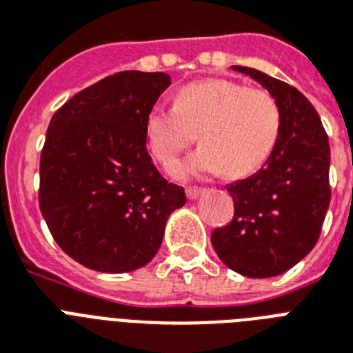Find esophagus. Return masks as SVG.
Returning <instances> with one entry per match:
<instances>
[{
    "label": "esophagus",
    "mask_w": 353,
    "mask_h": 353,
    "mask_svg": "<svg viewBox=\"0 0 353 353\" xmlns=\"http://www.w3.org/2000/svg\"><path fill=\"white\" fill-rule=\"evenodd\" d=\"M205 190L203 188H187V198L188 199H198Z\"/></svg>",
    "instance_id": "1"
}]
</instances>
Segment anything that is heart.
Returning <instances> with one entry per match:
<instances>
[{"instance_id":"obj_1","label":"heart","mask_w":353,"mask_h":353,"mask_svg":"<svg viewBox=\"0 0 353 353\" xmlns=\"http://www.w3.org/2000/svg\"><path fill=\"white\" fill-rule=\"evenodd\" d=\"M282 113L274 97L229 79L183 85L174 108L157 104L146 113L150 154L170 168L198 132L203 146L176 168L177 176H249L265 165L279 143Z\"/></svg>"}]
</instances>
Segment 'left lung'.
<instances>
[{"mask_svg":"<svg viewBox=\"0 0 353 353\" xmlns=\"http://www.w3.org/2000/svg\"><path fill=\"white\" fill-rule=\"evenodd\" d=\"M232 69L274 97L282 128L265 165L227 187L234 216L212 231L210 241L229 269L269 279L301 262L317 243L332 198L328 135L312 102L293 85L258 69Z\"/></svg>","mask_w":353,"mask_h":353,"instance_id":"obj_1","label":"left lung"}]
</instances>
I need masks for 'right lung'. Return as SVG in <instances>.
I'll return each mask as SVG.
<instances>
[{
  "label": "right lung",
  "instance_id": "right-lung-1",
  "mask_svg": "<svg viewBox=\"0 0 353 353\" xmlns=\"http://www.w3.org/2000/svg\"><path fill=\"white\" fill-rule=\"evenodd\" d=\"M166 73L122 71L71 97L47 128L40 210L65 254L101 273L143 268L187 201L152 163L144 119Z\"/></svg>",
  "mask_w": 353,
  "mask_h": 353
}]
</instances>
